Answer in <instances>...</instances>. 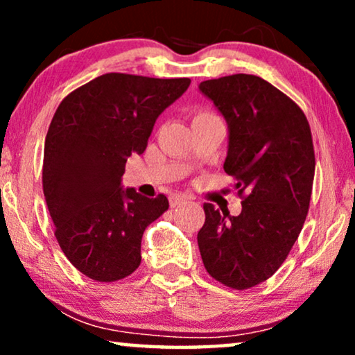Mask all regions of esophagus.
Segmentation results:
<instances>
[{"mask_svg":"<svg viewBox=\"0 0 355 355\" xmlns=\"http://www.w3.org/2000/svg\"><path fill=\"white\" fill-rule=\"evenodd\" d=\"M184 203H187V197L186 196H181V193H173L171 197H169V205L173 208L176 207H181Z\"/></svg>","mask_w":355,"mask_h":355,"instance_id":"34e87169","label":"esophagus"}]
</instances>
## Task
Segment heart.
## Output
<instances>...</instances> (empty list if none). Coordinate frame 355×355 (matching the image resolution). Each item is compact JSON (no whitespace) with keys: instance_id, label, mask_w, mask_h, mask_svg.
<instances>
[{"instance_id":"1","label":"heart","mask_w":355,"mask_h":355,"mask_svg":"<svg viewBox=\"0 0 355 355\" xmlns=\"http://www.w3.org/2000/svg\"><path fill=\"white\" fill-rule=\"evenodd\" d=\"M211 113H207V111H202V113H198L197 116H210Z\"/></svg>"}]
</instances>
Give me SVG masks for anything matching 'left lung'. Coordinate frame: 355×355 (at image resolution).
Masks as SVG:
<instances>
[{
  "instance_id": "8db88e82",
  "label": "left lung",
  "mask_w": 355,
  "mask_h": 355,
  "mask_svg": "<svg viewBox=\"0 0 355 355\" xmlns=\"http://www.w3.org/2000/svg\"><path fill=\"white\" fill-rule=\"evenodd\" d=\"M198 89L230 128L223 168L242 198L237 216L203 203L198 249L211 278L244 291L276 273L302 231L315 174L312 132L304 111L261 77L232 74Z\"/></svg>"
}]
</instances>
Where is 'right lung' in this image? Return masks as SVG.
I'll return each instance as SVG.
<instances>
[{"mask_svg":"<svg viewBox=\"0 0 355 355\" xmlns=\"http://www.w3.org/2000/svg\"><path fill=\"white\" fill-rule=\"evenodd\" d=\"M191 79L110 72L71 92L45 139L43 193L67 260L98 283L139 268L145 227L168 210V198L121 187L125 162L147 148L155 121Z\"/></svg>","mask_w":355,"mask_h":355,"instance_id":"1","label":"right lung"}]
</instances>
